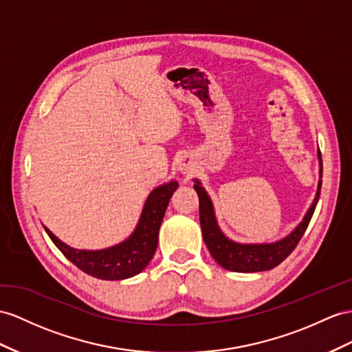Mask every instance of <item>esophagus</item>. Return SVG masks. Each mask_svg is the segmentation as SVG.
<instances>
[{"instance_id":"obj_1","label":"esophagus","mask_w":352,"mask_h":352,"mask_svg":"<svg viewBox=\"0 0 352 352\" xmlns=\"http://www.w3.org/2000/svg\"><path fill=\"white\" fill-rule=\"evenodd\" d=\"M178 169L182 170L183 174H192L193 173V162L188 159V157H184V159H182L179 160V164H178Z\"/></svg>"}]
</instances>
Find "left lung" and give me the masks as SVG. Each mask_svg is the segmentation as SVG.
Listing matches in <instances>:
<instances>
[{"mask_svg": "<svg viewBox=\"0 0 352 352\" xmlns=\"http://www.w3.org/2000/svg\"><path fill=\"white\" fill-rule=\"evenodd\" d=\"M318 160H320V178L322 175V160L321 151L318 150ZM195 190L199 196V220L202 228V236L206 247H208L211 256L214 257L221 267L232 270V272H262V270H269L278 266L281 262L292 254V251L299 244L303 233L308 228V224L312 219L315 206L320 199L321 192V179L318 182V190L315 195V199L311 205V208L306 212L303 220L299 223L290 235L283 238L281 241L270 242V244H239L229 239L220 230L217 220H215L214 206L210 199L208 193L201 183L195 179Z\"/></svg>", "mask_w": 352, "mask_h": 352, "instance_id": "left-lung-1", "label": "left lung"}]
</instances>
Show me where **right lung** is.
<instances>
[{"mask_svg":"<svg viewBox=\"0 0 352 352\" xmlns=\"http://www.w3.org/2000/svg\"><path fill=\"white\" fill-rule=\"evenodd\" d=\"M178 183L169 182L153 190L141 212L140 221L132 235L120 244L105 250H76L59 241L44 226V230L60 253L73 262L85 274L98 279H126L138 275L155 256L159 241V229L166 211L170 196L177 190Z\"/></svg>","mask_w":352,"mask_h":352,"instance_id":"1","label":"right lung"}]
</instances>
